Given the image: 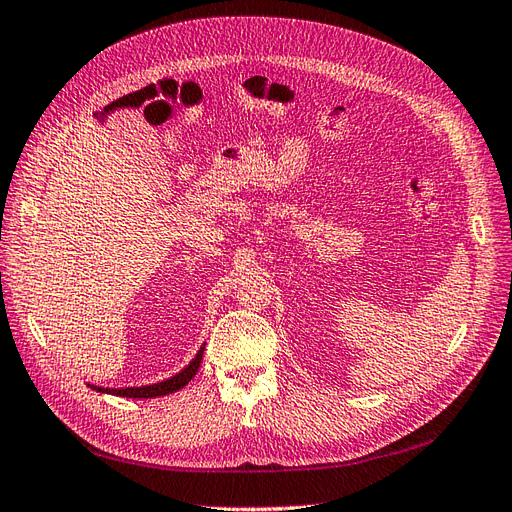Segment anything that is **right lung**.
<instances>
[{
  "label": "right lung",
  "instance_id": "add662e5",
  "mask_svg": "<svg viewBox=\"0 0 512 512\" xmlns=\"http://www.w3.org/2000/svg\"><path fill=\"white\" fill-rule=\"evenodd\" d=\"M203 352L205 346L198 350V354L190 361L188 367H183L179 374H175L173 378H168L164 382L158 384H147V386H128V389H104V386H94V384H87L89 389H94L98 393H106V395H117V397H132V399H151V397H162V395H170L179 389H183L185 384H188L200 367V361H203Z\"/></svg>",
  "mask_w": 512,
  "mask_h": 512
}]
</instances>
